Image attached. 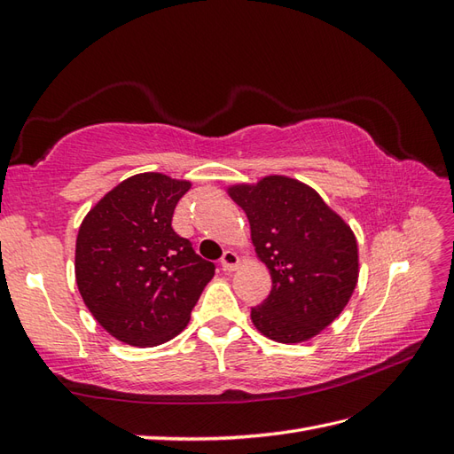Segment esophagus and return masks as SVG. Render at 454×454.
I'll use <instances>...</instances> for the list:
<instances>
[{"label": "esophagus", "mask_w": 454, "mask_h": 454, "mask_svg": "<svg viewBox=\"0 0 454 454\" xmlns=\"http://www.w3.org/2000/svg\"><path fill=\"white\" fill-rule=\"evenodd\" d=\"M220 265H223V269L226 270V272H231V270H236L238 269V265H239V257L236 255L234 251H224V255H223V259H220Z\"/></svg>", "instance_id": "esophagus-1"}]
</instances>
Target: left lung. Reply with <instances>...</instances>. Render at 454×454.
<instances>
[{
    "label": "left lung",
    "mask_w": 454,
    "mask_h": 454,
    "mask_svg": "<svg viewBox=\"0 0 454 454\" xmlns=\"http://www.w3.org/2000/svg\"><path fill=\"white\" fill-rule=\"evenodd\" d=\"M226 193L246 213L251 244L272 278L269 298L251 309L255 329L282 344L317 336L342 313L360 275L350 224L288 176L234 184Z\"/></svg>",
    "instance_id": "left-lung-1"
}]
</instances>
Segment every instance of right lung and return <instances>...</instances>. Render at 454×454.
I'll use <instances>...</instances> for the list:
<instances>
[{
  "mask_svg": "<svg viewBox=\"0 0 454 454\" xmlns=\"http://www.w3.org/2000/svg\"><path fill=\"white\" fill-rule=\"evenodd\" d=\"M192 182L135 174L82 218L75 280L92 317L115 340L151 348L182 333L215 265L172 230Z\"/></svg>",
  "mask_w": 454,
  "mask_h": 454,
  "instance_id": "right-lung-1",
  "label": "right lung"
}]
</instances>
